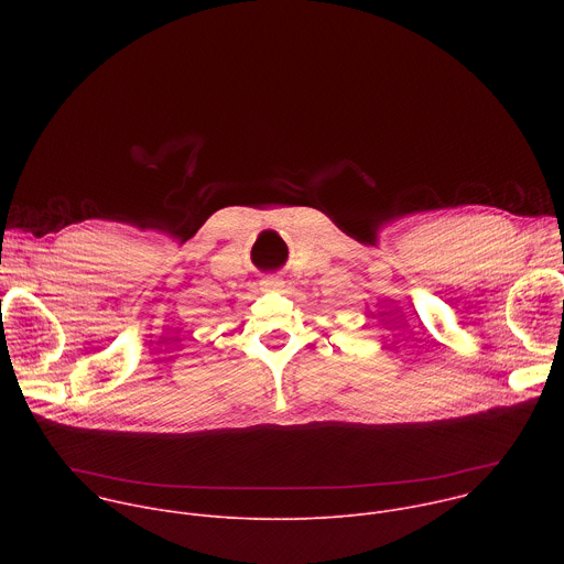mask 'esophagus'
<instances>
[{
  "label": "esophagus",
  "instance_id": "obj_1",
  "mask_svg": "<svg viewBox=\"0 0 564 564\" xmlns=\"http://www.w3.org/2000/svg\"><path fill=\"white\" fill-rule=\"evenodd\" d=\"M263 288H265V290H276V288H281V279L274 276V274H272V276H265V279H263Z\"/></svg>",
  "mask_w": 564,
  "mask_h": 564
}]
</instances>
